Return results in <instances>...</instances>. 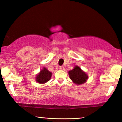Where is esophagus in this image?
<instances>
[{"mask_svg": "<svg viewBox=\"0 0 122 122\" xmlns=\"http://www.w3.org/2000/svg\"><path fill=\"white\" fill-rule=\"evenodd\" d=\"M59 69H61V70H64L65 68L64 67V66H60V67H59Z\"/></svg>", "mask_w": 122, "mask_h": 122, "instance_id": "1", "label": "esophagus"}]
</instances>
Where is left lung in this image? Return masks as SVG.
<instances>
[{"label": "left lung", "instance_id": "1", "mask_svg": "<svg viewBox=\"0 0 122 122\" xmlns=\"http://www.w3.org/2000/svg\"><path fill=\"white\" fill-rule=\"evenodd\" d=\"M69 78L74 84L78 86L84 84L88 79V74L79 66H75L73 69L68 71Z\"/></svg>", "mask_w": 122, "mask_h": 122}]
</instances>
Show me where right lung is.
<instances>
[{"mask_svg": "<svg viewBox=\"0 0 122 122\" xmlns=\"http://www.w3.org/2000/svg\"><path fill=\"white\" fill-rule=\"evenodd\" d=\"M52 73L49 71L46 67H43L39 73L36 74V81L39 84H44L51 79Z\"/></svg>", "mask_w": 122, "mask_h": 122, "instance_id": "add662e5", "label": "right lung"}]
</instances>
